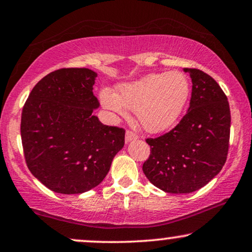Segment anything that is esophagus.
<instances>
[{"mask_svg":"<svg viewBox=\"0 0 252 252\" xmlns=\"http://www.w3.org/2000/svg\"><path fill=\"white\" fill-rule=\"evenodd\" d=\"M137 134H135L133 132V130H127L126 132V136H125V140H126V142H129V141H132V140H135V139H137Z\"/></svg>","mask_w":252,"mask_h":252,"instance_id":"obj_1","label":"esophagus"}]
</instances>
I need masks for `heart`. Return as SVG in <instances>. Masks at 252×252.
<instances>
[{
  "label": "heart",
  "mask_w": 252,
  "mask_h": 252,
  "mask_svg": "<svg viewBox=\"0 0 252 252\" xmlns=\"http://www.w3.org/2000/svg\"><path fill=\"white\" fill-rule=\"evenodd\" d=\"M190 82L180 71L154 73L135 82L120 86L116 94L108 89L101 92L105 109L124 116L125 109L136 111L141 126L150 133L171 128L190 97Z\"/></svg>",
  "instance_id": "b5f03b06"
}]
</instances>
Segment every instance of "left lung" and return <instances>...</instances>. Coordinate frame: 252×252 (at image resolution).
<instances>
[{
  "label": "left lung",
  "mask_w": 252,
  "mask_h": 252,
  "mask_svg": "<svg viewBox=\"0 0 252 252\" xmlns=\"http://www.w3.org/2000/svg\"><path fill=\"white\" fill-rule=\"evenodd\" d=\"M192 82L188 111L163 135L147 139L149 158L142 170L157 188L189 194L209 184L226 163L230 110L217 81L198 68H185Z\"/></svg>",
  "instance_id": "obj_1"
}]
</instances>
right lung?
<instances>
[{
    "mask_svg": "<svg viewBox=\"0 0 252 252\" xmlns=\"http://www.w3.org/2000/svg\"><path fill=\"white\" fill-rule=\"evenodd\" d=\"M96 74L89 68H60L41 79L24 104L20 135L27 167L60 194H81L108 174L125 143V129L94 116Z\"/></svg>",
    "mask_w": 252,
    "mask_h": 252,
    "instance_id": "1",
    "label": "right lung"
}]
</instances>
